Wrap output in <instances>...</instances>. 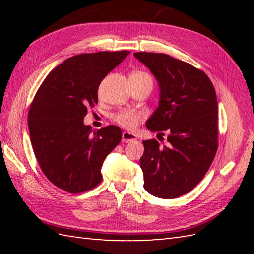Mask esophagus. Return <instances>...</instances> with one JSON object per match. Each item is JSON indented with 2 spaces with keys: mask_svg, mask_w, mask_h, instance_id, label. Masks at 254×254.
<instances>
[{
  "mask_svg": "<svg viewBox=\"0 0 254 254\" xmlns=\"http://www.w3.org/2000/svg\"><path fill=\"white\" fill-rule=\"evenodd\" d=\"M135 139H136V135H134V134H132L130 132L122 133V142L123 143H128V142L135 141Z\"/></svg>",
  "mask_w": 254,
  "mask_h": 254,
  "instance_id": "obj_1",
  "label": "esophagus"
}]
</instances>
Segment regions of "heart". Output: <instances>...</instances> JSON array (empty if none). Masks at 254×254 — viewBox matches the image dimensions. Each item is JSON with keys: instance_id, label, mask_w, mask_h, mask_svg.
Masks as SVG:
<instances>
[{"instance_id": "1", "label": "heart", "mask_w": 254, "mask_h": 254, "mask_svg": "<svg viewBox=\"0 0 254 254\" xmlns=\"http://www.w3.org/2000/svg\"><path fill=\"white\" fill-rule=\"evenodd\" d=\"M130 79H135V80H142V79H149L152 80L150 75L144 71H134L130 75ZM146 118V113L141 110H121L119 111L115 116V121L121 126L124 128H127V130H134L139 122L143 121L144 119Z\"/></svg>"}]
</instances>
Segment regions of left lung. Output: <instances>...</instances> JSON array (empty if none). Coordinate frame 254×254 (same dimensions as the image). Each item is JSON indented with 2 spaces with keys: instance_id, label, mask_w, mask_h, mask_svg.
<instances>
[{
  "instance_id": "8db88e82",
  "label": "left lung",
  "mask_w": 254,
  "mask_h": 254,
  "mask_svg": "<svg viewBox=\"0 0 254 254\" xmlns=\"http://www.w3.org/2000/svg\"><path fill=\"white\" fill-rule=\"evenodd\" d=\"M157 78L160 100L146 127L168 133L167 145L143 141L144 188L154 196L176 198L198 185L218 148L217 98L202 69L164 53L135 52Z\"/></svg>"
}]
</instances>
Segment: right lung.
<instances>
[{
  "instance_id": "right-lung-1",
  "label": "right lung",
  "mask_w": 254,
  "mask_h": 254,
  "mask_svg": "<svg viewBox=\"0 0 254 254\" xmlns=\"http://www.w3.org/2000/svg\"><path fill=\"white\" fill-rule=\"evenodd\" d=\"M128 55L100 51L69 58L52 69L34 97L28 112L32 149L48 180L64 191L82 193L98 186L102 163L121 141L120 127L93 133L83 120L98 104L101 80Z\"/></svg>"
}]
</instances>
